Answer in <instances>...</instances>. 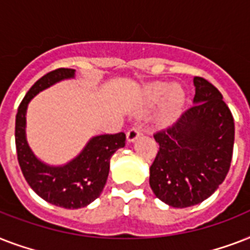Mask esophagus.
<instances>
[{
	"instance_id": "esophagus-1",
	"label": "esophagus",
	"mask_w": 250,
	"mask_h": 250,
	"mask_svg": "<svg viewBox=\"0 0 250 250\" xmlns=\"http://www.w3.org/2000/svg\"><path fill=\"white\" fill-rule=\"evenodd\" d=\"M140 136V128H131L128 132H127V141H128V143H133V141H136Z\"/></svg>"
}]
</instances>
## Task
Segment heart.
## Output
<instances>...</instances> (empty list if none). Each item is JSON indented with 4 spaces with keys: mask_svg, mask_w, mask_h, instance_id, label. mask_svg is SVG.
Wrapping results in <instances>:
<instances>
[{
    "mask_svg": "<svg viewBox=\"0 0 250 250\" xmlns=\"http://www.w3.org/2000/svg\"><path fill=\"white\" fill-rule=\"evenodd\" d=\"M184 90L180 85L174 84L171 85L166 82H154L144 86L141 93V102L144 107H154L162 103V107L160 110V121L162 123L172 122L182 110L184 104Z\"/></svg>",
    "mask_w": 250,
    "mask_h": 250,
    "instance_id": "obj_1",
    "label": "heart"
}]
</instances>
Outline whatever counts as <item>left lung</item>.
Segmentation results:
<instances>
[{
    "label": "left lung",
    "mask_w": 250,
    "mask_h": 250,
    "mask_svg": "<svg viewBox=\"0 0 250 250\" xmlns=\"http://www.w3.org/2000/svg\"><path fill=\"white\" fill-rule=\"evenodd\" d=\"M193 106L154 135L160 144L149 184L161 201L189 208L219 188L232 160L235 125L222 93L208 80L193 79Z\"/></svg>",
    "instance_id": "1"
}]
</instances>
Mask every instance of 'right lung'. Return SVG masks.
I'll use <instances>...</instances> for the list:
<instances>
[{"label":"right lung","instance_id":"1","mask_svg":"<svg viewBox=\"0 0 250 250\" xmlns=\"http://www.w3.org/2000/svg\"><path fill=\"white\" fill-rule=\"evenodd\" d=\"M75 79V70L58 68L31 86L18 107L15 145L19 166L29 187L45 201L64 209H80L101 194L110 170V158L125 145V135L90 137L80 153L63 165H50L33 153L27 140V109L33 97L63 80Z\"/></svg>","mask_w":250,"mask_h":250}]
</instances>
